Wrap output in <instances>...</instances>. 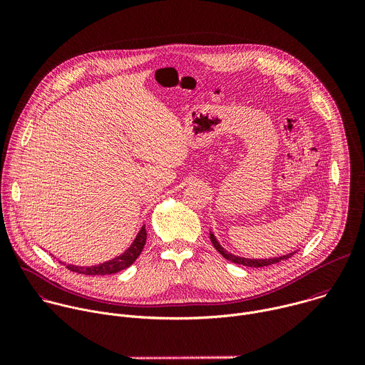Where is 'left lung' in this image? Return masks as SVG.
I'll return each instance as SVG.
<instances>
[{
	"label": "left lung",
	"instance_id": "obj_1",
	"mask_svg": "<svg viewBox=\"0 0 365 365\" xmlns=\"http://www.w3.org/2000/svg\"><path fill=\"white\" fill-rule=\"evenodd\" d=\"M210 238H211L214 247L217 248V251H218L224 258H227L228 262L235 263V264H241V266H247V267H266V266H272V264H276V263L282 262V259L290 258V257L296 252V251H293V252H289V254H284V255H280V257H272V258H245V257H240V255H235V254L227 251V250L220 244V241L217 240V237L214 235L212 231H210Z\"/></svg>",
	"mask_w": 365,
	"mask_h": 365
}]
</instances>
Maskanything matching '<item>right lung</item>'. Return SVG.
Masks as SVG:
<instances>
[{
	"label": "right lung",
	"mask_w": 365,
	"mask_h": 365,
	"mask_svg": "<svg viewBox=\"0 0 365 365\" xmlns=\"http://www.w3.org/2000/svg\"><path fill=\"white\" fill-rule=\"evenodd\" d=\"M147 240V231H145V225H143L138 231V234L135 235L134 241L131 242V245L120 255L108 259V262H103L101 264H95V266H75V264H66V269H69L71 272L79 273V274H86V276H107V274H114L118 273L127 267H130L137 257L141 254L144 244ZM62 263V262H61Z\"/></svg>",
	"instance_id": "1"
}]
</instances>
